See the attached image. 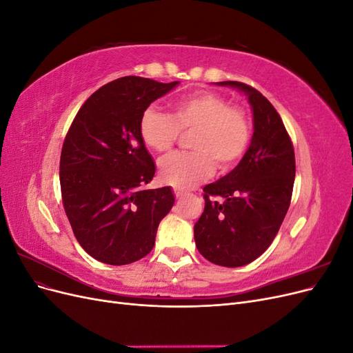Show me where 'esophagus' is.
Wrapping results in <instances>:
<instances>
[{
    "instance_id": "34e87169",
    "label": "esophagus",
    "mask_w": 353,
    "mask_h": 353,
    "mask_svg": "<svg viewBox=\"0 0 353 353\" xmlns=\"http://www.w3.org/2000/svg\"><path fill=\"white\" fill-rule=\"evenodd\" d=\"M185 196H187V193H184V191H181V190H175V197H176L178 200L184 199Z\"/></svg>"
}]
</instances>
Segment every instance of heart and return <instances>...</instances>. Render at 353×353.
Masks as SVG:
<instances>
[{"label":"heart","mask_w":353,"mask_h":353,"mask_svg":"<svg viewBox=\"0 0 353 353\" xmlns=\"http://www.w3.org/2000/svg\"><path fill=\"white\" fill-rule=\"evenodd\" d=\"M193 131L190 147L194 152H178L160 160L159 174L166 184L188 190L212 172L215 163L228 169L243 157L250 140V125L241 109L230 108L221 95L194 92L174 104L169 114L154 108L144 110L140 135L144 144L157 153L169 152L183 132Z\"/></svg>","instance_id":"obj_1"}]
</instances>
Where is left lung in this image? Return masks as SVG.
Segmentation results:
<instances>
[{"label": "left lung", "instance_id": "8db88e82", "mask_svg": "<svg viewBox=\"0 0 353 353\" xmlns=\"http://www.w3.org/2000/svg\"><path fill=\"white\" fill-rule=\"evenodd\" d=\"M216 83L248 97L253 135L240 163L203 188L205 210L194 225V240L209 262L237 268L259 258L279 232L290 206L296 162L280 114L258 90L237 81Z\"/></svg>", "mask_w": 353, "mask_h": 353}]
</instances>
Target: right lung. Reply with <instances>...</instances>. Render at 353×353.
Returning a JSON list of instances; mask_svg holds the SVG:
<instances>
[{"label": "right lung", "mask_w": 353, "mask_h": 353, "mask_svg": "<svg viewBox=\"0 0 353 353\" xmlns=\"http://www.w3.org/2000/svg\"><path fill=\"white\" fill-rule=\"evenodd\" d=\"M179 82L125 77L82 104L61 148L60 187L73 234L94 259L126 265L152 252L160 221L172 209L169 187L143 190L156 166L140 119Z\"/></svg>", "instance_id": "right-lung-1"}]
</instances>
